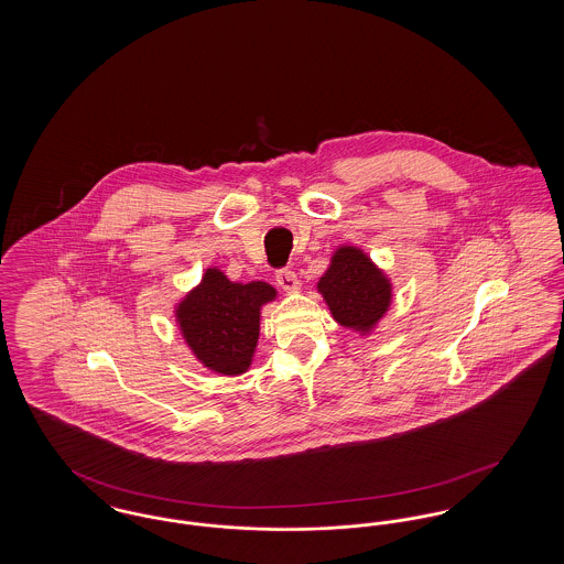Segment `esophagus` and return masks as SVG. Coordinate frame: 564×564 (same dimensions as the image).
<instances>
[{
  "instance_id": "34e87169",
  "label": "esophagus",
  "mask_w": 564,
  "mask_h": 564,
  "mask_svg": "<svg viewBox=\"0 0 564 564\" xmlns=\"http://www.w3.org/2000/svg\"><path fill=\"white\" fill-rule=\"evenodd\" d=\"M276 283H279V288L285 290V292H295V290H297V276H295L294 270H279V272H276Z\"/></svg>"
}]
</instances>
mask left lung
I'll list each match as a JSON object with an SVG mask.
<instances>
[{
	"instance_id": "8db88e82",
	"label": "left lung",
	"mask_w": 564,
	"mask_h": 564,
	"mask_svg": "<svg viewBox=\"0 0 564 564\" xmlns=\"http://www.w3.org/2000/svg\"><path fill=\"white\" fill-rule=\"evenodd\" d=\"M317 292L334 322L359 336H370L393 302V283L375 260L355 245H340L329 258Z\"/></svg>"
}]
</instances>
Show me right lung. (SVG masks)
I'll return each mask as SVG.
<instances>
[{"label":"right lung","mask_w":564,"mask_h":564,"mask_svg":"<svg viewBox=\"0 0 564 564\" xmlns=\"http://www.w3.org/2000/svg\"><path fill=\"white\" fill-rule=\"evenodd\" d=\"M272 300H276V290L269 283H235L212 267L175 304L173 315L203 368L215 375L241 376L256 355L262 308Z\"/></svg>","instance_id":"1"}]
</instances>
